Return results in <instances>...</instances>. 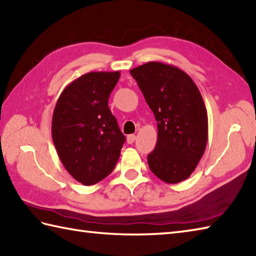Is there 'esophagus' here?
<instances>
[{
	"label": "esophagus",
	"mask_w": 256,
	"mask_h": 256,
	"mask_svg": "<svg viewBox=\"0 0 256 256\" xmlns=\"http://www.w3.org/2000/svg\"><path fill=\"white\" fill-rule=\"evenodd\" d=\"M134 140H136V136H134V134H128V136H127V142L128 144H134Z\"/></svg>",
	"instance_id": "esophagus-1"
}]
</instances>
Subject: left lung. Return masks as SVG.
<instances>
[{"label": "left lung", "instance_id": "obj_1", "mask_svg": "<svg viewBox=\"0 0 256 256\" xmlns=\"http://www.w3.org/2000/svg\"><path fill=\"white\" fill-rule=\"evenodd\" d=\"M155 114L158 137L148 166L167 184L187 180L203 157L207 112L198 88L177 66L152 61L130 70Z\"/></svg>", "mask_w": 256, "mask_h": 256}]
</instances>
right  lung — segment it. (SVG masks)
Here are the masks:
<instances>
[{
  "instance_id": "add662e5",
  "label": "right lung",
  "mask_w": 256,
  "mask_h": 256,
  "mask_svg": "<svg viewBox=\"0 0 256 256\" xmlns=\"http://www.w3.org/2000/svg\"><path fill=\"white\" fill-rule=\"evenodd\" d=\"M119 71L89 72L62 91L52 117V139L70 175L86 186L107 177L117 164L126 137L108 100Z\"/></svg>"
}]
</instances>
